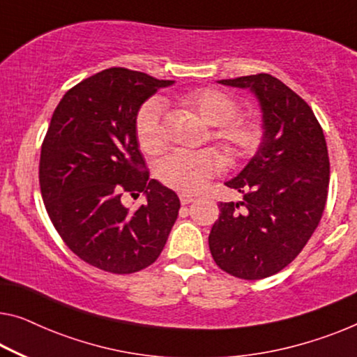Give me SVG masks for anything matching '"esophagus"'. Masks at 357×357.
I'll use <instances>...</instances> for the list:
<instances>
[{
    "label": "esophagus",
    "instance_id": "obj_1",
    "mask_svg": "<svg viewBox=\"0 0 357 357\" xmlns=\"http://www.w3.org/2000/svg\"><path fill=\"white\" fill-rule=\"evenodd\" d=\"M179 200H181V204H183V205H189L190 202H194V197L188 195V194H181Z\"/></svg>",
    "mask_w": 357,
    "mask_h": 357
}]
</instances>
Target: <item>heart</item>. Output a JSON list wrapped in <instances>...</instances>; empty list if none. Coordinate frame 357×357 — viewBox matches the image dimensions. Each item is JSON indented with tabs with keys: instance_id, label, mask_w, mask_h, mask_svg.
I'll return each mask as SVG.
<instances>
[{
	"instance_id": "1",
	"label": "heart",
	"mask_w": 357,
	"mask_h": 357,
	"mask_svg": "<svg viewBox=\"0 0 357 357\" xmlns=\"http://www.w3.org/2000/svg\"><path fill=\"white\" fill-rule=\"evenodd\" d=\"M183 102L205 125L215 126L211 139L232 158L247 157L261 142L263 131L255 121L236 119L238 107L231 96L218 89H197L184 96ZM165 102L152 98L137 112L136 132L141 147L155 153L165 144ZM220 157L211 151H173L157 160L155 178L167 188L181 194H197L221 172Z\"/></svg>"
}]
</instances>
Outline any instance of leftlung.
Returning a JSON list of instances; mask_svg holds the SVG:
<instances>
[{
    "label": "left lung",
    "mask_w": 357,
    "mask_h": 357,
    "mask_svg": "<svg viewBox=\"0 0 357 357\" xmlns=\"http://www.w3.org/2000/svg\"><path fill=\"white\" fill-rule=\"evenodd\" d=\"M218 83L255 94L263 136L245 168L226 183L243 200L220 202L208 245L227 274L258 280L294 261L321 221L331 179L326 137L310 105L275 77Z\"/></svg>",
    "instance_id": "left-lung-1"
}]
</instances>
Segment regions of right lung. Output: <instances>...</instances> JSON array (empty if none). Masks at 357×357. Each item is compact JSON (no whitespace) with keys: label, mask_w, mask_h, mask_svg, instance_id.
Returning <instances> with one entry per match:
<instances>
[{"label":"right lung","mask_w":357,"mask_h":357,"mask_svg":"<svg viewBox=\"0 0 357 357\" xmlns=\"http://www.w3.org/2000/svg\"><path fill=\"white\" fill-rule=\"evenodd\" d=\"M173 79L112 67L63 94L41 146L40 188L67 247L88 264L131 274L160 257L178 218L176 192L149 179L136 119ZM145 204L124 205V195Z\"/></svg>","instance_id":"obj_1"}]
</instances>
